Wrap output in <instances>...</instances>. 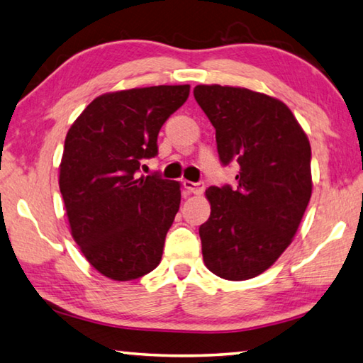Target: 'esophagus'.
Here are the masks:
<instances>
[{
	"label": "esophagus",
	"instance_id": "obj_1",
	"mask_svg": "<svg viewBox=\"0 0 363 363\" xmlns=\"http://www.w3.org/2000/svg\"><path fill=\"white\" fill-rule=\"evenodd\" d=\"M183 186H185V189H186L188 193L196 194V196L202 194V193H204V189H206V185H204V183H202V182H199V183H194V182L185 180V182H183Z\"/></svg>",
	"mask_w": 363,
	"mask_h": 363
}]
</instances>
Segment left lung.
Here are the masks:
<instances>
[{
	"mask_svg": "<svg viewBox=\"0 0 363 363\" xmlns=\"http://www.w3.org/2000/svg\"><path fill=\"white\" fill-rule=\"evenodd\" d=\"M194 99L215 127L220 161L240 165L236 186L206 191L202 258L215 276L247 281L277 262L301 223L313 193L309 140L290 108L266 94L199 84Z\"/></svg>",
	"mask_w": 363,
	"mask_h": 363,
	"instance_id": "obj_1",
	"label": "left lung"
}]
</instances>
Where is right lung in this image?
Instances as JSON below:
<instances>
[{"instance_id":"1","label":"right lung","mask_w":363,"mask_h":363,"mask_svg":"<svg viewBox=\"0 0 363 363\" xmlns=\"http://www.w3.org/2000/svg\"><path fill=\"white\" fill-rule=\"evenodd\" d=\"M189 84L99 95L69 127L59 174L69 233L92 268L113 281L161 263L165 234L180 208V183L137 178L157 155V133L185 104Z\"/></svg>"}]
</instances>
